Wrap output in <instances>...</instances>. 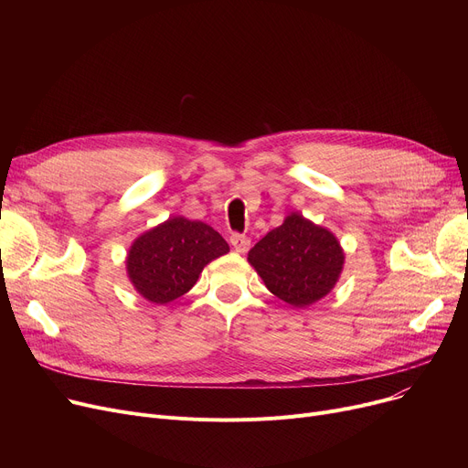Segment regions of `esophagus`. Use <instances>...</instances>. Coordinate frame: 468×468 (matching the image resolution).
I'll use <instances>...</instances> for the list:
<instances>
[{"label":"esophagus","instance_id":"1","mask_svg":"<svg viewBox=\"0 0 468 468\" xmlns=\"http://www.w3.org/2000/svg\"><path fill=\"white\" fill-rule=\"evenodd\" d=\"M229 242H231V247L235 249V252H239V254H244L250 249V239L244 237V235H239V233H233Z\"/></svg>","mask_w":468,"mask_h":468}]
</instances>
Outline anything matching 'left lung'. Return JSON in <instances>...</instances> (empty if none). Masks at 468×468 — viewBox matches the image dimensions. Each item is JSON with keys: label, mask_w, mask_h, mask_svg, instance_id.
I'll return each instance as SVG.
<instances>
[{"label": "left lung", "mask_w": 468, "mask_h": 468, "mask_svg": "<svg viewBox=\"0 0 468 468\" xmlns=\"http://www.w3.org/2000/svg\"><path fill=\"white\" fill-rule=\"evenodd\" d=\"M346 254L332 231L298 212L269 231L249 252L267 290L292 307L323 300L335 286Z\"/></svg>", "instance_id": "1"}]
</instances>
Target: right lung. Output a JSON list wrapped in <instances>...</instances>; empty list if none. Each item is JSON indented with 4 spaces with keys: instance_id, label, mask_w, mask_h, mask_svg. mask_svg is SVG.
I'll return each instance as SVG.
<instances>
[{
    "instance_id": "add662e5",
    "label": "right lung",
    "mask_w": 468,
    "mask_h": 468,
    "mask_svg": "<svg viewBox=\"0 0 468 468\" xmlns=\"http://www.w3.org/2000/svg\"><path fill=\"white\" fill-rule=\"evenodd\" d=\"M228 252L229 244L205 221L172 216L133 242L127 275L142 298L165 305L189 292L205 265Z\"/></svg>"
}]
</instances>
